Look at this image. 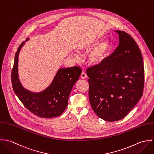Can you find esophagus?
<instances>
[{"label":"esophagus","mask_w":154,"mask_h":154,"mask_svg":"<svg viewBox=\"0 0 154 154\" xmlns=\"http://www.w3.org/2000/svg\"><path fill=\"white\" fill-rule=\"evenodd\" d=\"M81 78L83 79H85L87 78V75L86 74L85 72H82V74H81V75H80Z\"/></svg>","instance_id":"34e87169"}]
</instances>
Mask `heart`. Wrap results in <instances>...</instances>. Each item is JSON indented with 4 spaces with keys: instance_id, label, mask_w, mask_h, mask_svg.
Here are the masks:
<instances>
[{
    "instance_id": "1",
    "label": "heart",
    "mask_w": 154,
    "mask_h": 154,
    "mask_svg": "<svg viewBox=\"0 0 154 154\" xmlns=\"http://www.w3.org/2000/svg\"><path fill=\"white\" fill-rule=\"evenodd\" d=\"M100 38H97L92 43L86 45H82L78 48V51H88L93 46H95L88 55V62L93 66H97L102 65L106 61L109 56L111 51V45L108 40H103L97 43ZM74 58H76L74 55Z\"/></svg>"
}]
</instances>
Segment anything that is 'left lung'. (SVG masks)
<instances>
[{
  "mask_svg": "<svg viewBox=\"0 0 154 154\" xmlns=\"http://www.w3.org/2000/svg\"><path fill=\"white\" fill-rule=\"evenodd\" d=\"M119 45L102 65L87 69L93 110L107 122L123 119L143 92L145 69L139 46L125 31H116Z\"/></svg>",
  "mask_w": 154,
  "mask_h": 154,
  "instance_id": "1",
  "label": "left lung"
}]
</instances>
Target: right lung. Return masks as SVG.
<instances>
[{"mask_svg": "<svg viewBox=\"0 0 154 154\" xmlns=\"http://www.w3.org/2000/svg\"><path fill=\"white\" fill-rule=\"evenodd\" d=\"M27 38L26 41H27ZM25 42L18 47L11 72L13 90L24 106L32 114L42 118H52L61 115L68 105L71 89L79 80L82 69L77 66L60 68L51 85L44 91L32 93L21 85L18 73V55Z\"/></svg>", "mask_w": 154, "mask_h": 154, "instance_id": "add662e5", "label": "right lung"}]
</instances>
